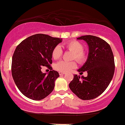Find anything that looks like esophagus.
Wrapping results in <instances>:
<instances>
[{
  "label": "esophagus",
  "mask_w": 125,
  "mask_h": 125,
  "mask_svg": "<svg viewBox=\"0 0 125 125\" xmlns=\"http://www.w3.org/2000/svg\"><path fill=\"white\" fill-rule=\"evenodd\" d=\"M59 74L60 75H63V74H65V73H64V72H61V71H59Z\"/></svg>",
  "instance_id": "1"
}]
</instances>
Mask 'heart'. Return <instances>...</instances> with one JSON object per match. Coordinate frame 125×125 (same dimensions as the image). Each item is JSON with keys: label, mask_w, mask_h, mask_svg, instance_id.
I'll return each mask as SVG.
<instances>
[{"label": "heart", "mask_w": 125, "mask_h": 125, "mask_svg": "<svg viewBox=\"0 0 125 125\" xmlns=\"http://www.w3.org/2000/svg\"><path fill=\"white\" fill-rule=\"evenodd\" d=\"M65 47L67 50L73 52L72 58V60H76L79 63H82L86 61V53L83 51V45L81 42L75 40H73L67 42L65 44ZM62 54L63 51L59 45L56 46L53 49L52 52V56L53 59L55 60L59 59ZM76 66L77 64L75 61L68 62L62 61L55 64L54 68L57 71L67 72L76 68Z\"/></svg>", "instance_id": "1"}]
</instances>
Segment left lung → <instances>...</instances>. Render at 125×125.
Masks as SVG:
<instances>
[{
    "instance_id": "left-lung-1",
    "label": "left lung",
    "mask_w": 125,
    "mask_h": 125,
    "mask_svg": "<svg viewBox=\"0 0 125 125\" xmlns=\"http://www.w3.org/2000/svg\"><path fill=\"white\" fill-rule=\"evenodd\" d=\"M77 39L84 40L89 46L88 58L78 70L80 74L87 72L86 77L74 74L69 88L79 98L90 100L100 95L112 81L115 72L114 56L110 45L102 39L92 35L82 36Z\"/></svg>"
}]
</instances>
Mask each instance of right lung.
<instances>
[{
    "label": "right lung",
    "instance_id": "right-lung-1",
    "mask_svg": "<svg viewBox=\"0 0 125 125\" xmlns=\"http://www.w3.org/2000/svg\"><path fill=\"white\" fill-rule=\"evenodd\" d=\"M61 42L62 39L36 34L17 46L12 57V74L16 85L25 96L40 100L53 91L59 74L51 66L52 52ZM43 66L51 70L48 75L41 71Z\"/></svg>",
    "mask_w": 125,
    "mask_h": 125
}]
</instances>
